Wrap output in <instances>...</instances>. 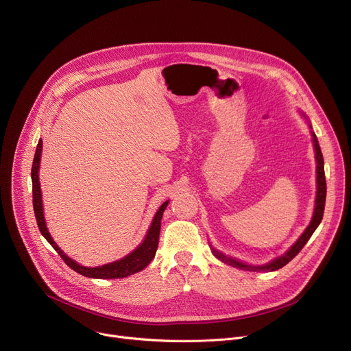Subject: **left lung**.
I'll list each match as a JSON object with an SVG mask.
<instances>
[{"label":"left lung","mask_w":351,"mask_h":351,"mask_svg":"<svg viewBox=\"0 0 351 351\" xmlns=\"http://www.w3.org/2000/svg\"><path fill=\"white\" fill-rule=\"evenodd\" d=\"M313 135V145H315V151H316V162H317V167H316V173H317V192H316V207H315V212H313V217L311 224L306 227V230L303 231V234L299 237V240L281 256H278V258L272 260L271 263L265 264V265H260V267H251V265H245L240 261H236L230 258V256L219 252L217 250L212 248L213 254L217 256V258L228 265H232L236 268L240 269H247V271H276L279 268L285 267L291 260H293L295 256L299 254V251L305 247V244L309 241V239L312 237V234L315 232V230L317 228V226L320 224L322 219H323V213H324V203H326V178H324V167H323V155L320 151V147L317 144V139L316 135L312 132Z\"/></svg>","instance_id":"1"}]
</instances>
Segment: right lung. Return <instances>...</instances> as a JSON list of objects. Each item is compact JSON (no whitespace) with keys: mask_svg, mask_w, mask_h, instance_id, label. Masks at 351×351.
Returning a JSON list of instances; mask_svg holds the SVG:
<instances>
[{"mask_svg":"<svg viewBox=\"0 0 351 351\" xmlns=\"http://www.w3.org/2000/svg\"><path fill=\"white\" fill-rule=\"evenodd\" d=\"M40 152H42V141L38 143L36 151H35V158L32 162V172H31V178H32V202H34V212H35V217H36V223L39 227L40 234L48 240V243L56 250V252L60 255V258L66 263L67 267L72 268L73 271H76L77 274L83 275V276H88V278H99V279H112V278H125L131 274H135L138 271H143L155 256L156 248H158V241H159V231H160V219L163 212L168 206V202L163 203L159 210L156 212L154 221L148 230V234L144 240V243L139 245L138 248H135V251H132L131 254H128L124 258L115 261V263H110L101 267H96V268H87V267H82L77 263H75L73 260H70L66 254H63V251L56 245V243L52 240L48 228H46L45 224V217H43V208H42V199H40V188H39V178H38V171H39V162H40Z\"/></svg>","mask_w":351,"mask_h":351,"instance_id":"add662e5","label":"right lung"}]
</instances>
